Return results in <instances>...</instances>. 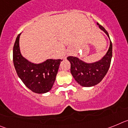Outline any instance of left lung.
<instances>
[{
  "label": "left lung",
  "mask_w": 128,
  "mask_h": 128,
  "mask_svg": "<svg viewBox=\"0 0 128 128\" xmlns=\"http://www.w3.org/2000/svg\"><path fill=\"white\" fill-rule=\"evenodd\" d=\"M99 28L109 37L106 29L98 23ZM110 38V37H109ZM112 57V43L108 52L100 60L92 63H86L74 56H68L67 60L70 63V72L76 81L81 86L90 87L95 86L102 81L108 72Z\"/></svg>",
  "instance_id": "8db88e82"
}]
</instances>
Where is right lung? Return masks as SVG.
<instances>
[{
    "label": "right lung",
    "instance_id": "add662e5",
    "mask_svg": "<svg viewBox=\"0 0 128 128\" xmlns=\"http://www.w3.org/2000/svg\"><path fill=\"white\" fill-rule=\"evenodd\" d=\"M21 34V33H20ZM18 35L13 47V60L18 76L24 84L34 93L44 94L51 90L56 80L61 60H47L40 64L30 63L21 55Z\"/></svg>",
    "mask_w": 128,
    "mask_h": 128
}]
</instances>
